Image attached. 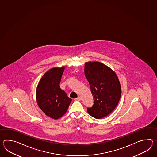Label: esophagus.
<instances>
[{
    "label": "esophagus",
    "instance_id": "obj_1",
    "mask_svg": "<svg viewBox=\"0 0 157 157\" xmlns=\"http://www.w3.org/2000/svg\"><path fill=\"white\" fill-rule=\"evenodd\" d=\"M80 99H81V98L80 97H78V98H74V100L75 101H80Z\"/></svg>",
    "mask_w": 157,
    "mask_h": 157
}]
</instances>
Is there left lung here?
Segmentation results:
<instances>
[{
  "instance_id": "obj_1",
  "label": "left lung",
  "mask_w": 157,
  "mask_h": 157,
  "mask_svg": "<svg viewBox=\"0 0 157 157\" xmlns=\"http://www.w3.org/2000/svg\"><path fill=\"white\" fill-rule=\"evenodd\" d=\"M84 74L94 98V105L87 112L94 118L110 114L118 104L121 87L114 71L100 62L85 63Z\"/></svg>"
}]
</instances>
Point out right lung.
<instances>
[{
	"label": "right lung",
	"mask_w": 157,
	"mask_h": 157,
	"mask_svg": "<svg viewBox=\"0 0 157 157\" xmlns=\"http://www.w3.org/2000/svg\"><path fill=\"white\" fill-rule=\"evenodd\" d=\"M65 67H55L42 77L36 91L39 107L45 114L55 119L59 118L66 113L71 98L61 90L59 83Z\"/></svg>",
	"instance_id": "add662e5"
}]
</instances>
